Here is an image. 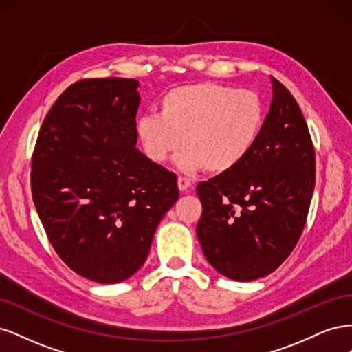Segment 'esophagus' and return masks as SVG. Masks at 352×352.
I'll return each instance as SVG.
<instances>
[{"label":"esophagus","mask_w":352,"mask_h":352,"mask_svg":"<svg viewBox=\"0 0 352 352\" xmlns=\"http://www.w3.org/2000/svg\"><path fill=\"white\" fill-rule=\"evenodd\" d=\"M177 188H179L180 192H188V190L192 188V184H190L186 177L179 176L177 177Z\"/></svg>","instance_id":"34e87169"}]
</instances>
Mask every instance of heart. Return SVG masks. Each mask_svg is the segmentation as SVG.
Returning <instances> with one entry per match:
<instances>
[{
  "label": "heart",
  "instance_id": "b5f03b06",
  "mask_svg": "<svg viewBox=\"0 0 352 352\" xmlns=\"http://www.w3.org/2000/svg\"><path fill=\"white\" fill-rule=\"evenodd\" d=\"M264 120L265 105L257 92L199 82L166 92L158 114L142 116L136 133L153 163L167 162L182 142L180 170L225 175L252 153Z\"/></svg>",
  "mask_w": 352,
  "mask_h": 352
}]
</instances>
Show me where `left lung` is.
Returning a JSON list of instances; mask_svg holds the SVG:
<instances>
[{
  "mask_svg": "<svg viewBox=\"0 0 352 352\" xmlns=\"http://www.w3.org/2000/svg\"><path fill=\"white\" fill-rule=\"evenodd\" d=\"M273 101L252 153L229 173L197 186V236L219 273L239 282L274 272L304 230L316 185V154L294 95L272 78Z\"/></svg>",
  "mask_w": 352,
  "mask_h": 352,
  "instance_id": "obj_1",
  "label": "left lung"
}]
</instances>
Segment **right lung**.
Segmentation results:
<instances>
[{
    "label": "right lung",
    "mask_w": 352,
    "mask_h": 352,
    "mask_svg": "<svg viewBox=\"0 0 352 352\" xmlns=\"http://www.w3.org/2000/svg\"><path fill=\"white\" fill-rule=\"evenodd\" d=\"M138 80L83 79L42 123L30 188L58 257L97 283L140 270L160 220L179 198L176 175L136 150Z\"/></svg>",
    "instance_id": "right-lung-1"
}]
</instances>
